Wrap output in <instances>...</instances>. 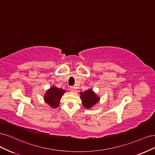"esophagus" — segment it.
I'll return each mask as SVG.
<instances>
[{
	"label": "esophagus",
	"mask_w": 155,
	"mask_h": 155,
	"mask_svg": "<svg viewBox=\"0 0 155 155\" xmlns=\"http://www.w3.org/2000/svg\"><path fill=\"white\" fill-rule=\"evenodd\" d=\"M69 90L72 92H74V91H76L77 89H76V87L74 86H70V87H69Z\"/></svg>",
	"instance_id": "1"
}]
</instances>
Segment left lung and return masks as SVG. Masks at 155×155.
I'll list each match as a JSON object with an SVG mask.
<instances>
[{
	"mask_svg": "<svg viewBox=\"0 0 155 155\" xmlns=\"http://www.w3.org/2000/svg\"><path fill=\"white\" fill-rule=\"evenodd\" d=\"M83 106L86 109H91L100 101V97L92 89H89L84 92H80Z\"/></svg>",
	"mask_w": 155,
	"mask_h": 155,
	"instance_id": "obj_1",
	"label": "left lung"
}]
</instances>
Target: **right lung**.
Listing matches in <instances>:
<instances>
[{
    "instance_id": "obj_1",
    "label": "right lung",
    "mask_w": 155,
    "mask_h": 155,
    "mask_svg": "<svg viewBox=\"0 0 155 155\" xmlns=\"http://www.w3.org/2000/svg\"><path fill=\"white\" fill-rule=\"evenodd\" d=\"M64 93H66L65 89L58 88L54 86H51L44 94V101L51 107L57 108L59 106V104Z\"/></svg>"
}]
</instances>
